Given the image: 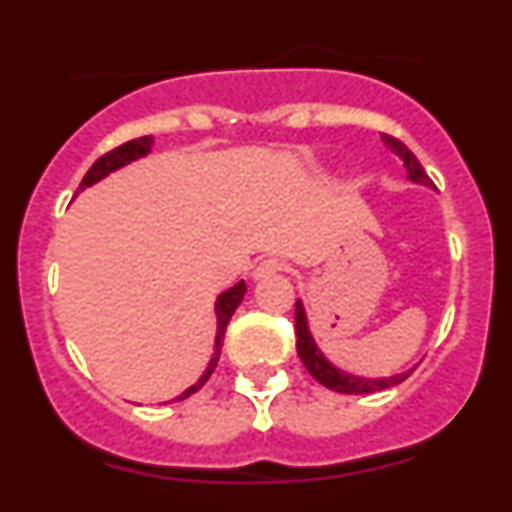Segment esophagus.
<instances>
[{
	"label": "esophagus",
	"instance_id": "obj_1",
	"mask_svg": "<svg viewBox=\"0 0 512 512\" xmlns=\"http://www.w3.org/2000/svg\"><path fill=\"white\" fill-rule=\"evenodd\" d=\"M282 262L280 260H262L260 265H255V270H252V280H265V277H272L277 275V272H282Z\"/></svg>",
	"mask_w": 512,
	"mask_h": 512
}]
</instances>
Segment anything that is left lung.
Masks as SVG:
<instances>
[{
  "mask_svg": "<svg viewBox=\"0 0 512 512\" xmlns=\"http://www.w3.org/2000/svg\"><path fill=\"white\" fill-rule=\"evenodd\" d=\"M381 138H384V143L396 153V156L404 160L406 178H409L411 183L428 185V188H433L431 178L426 175L423 165L418 163V158L404 146V143L399 141V138H394V136H381ZM294 332H297V354H299V359H302V364L307 366L309 374H312L319 384L327 386V389H332V391H339V394H374V391L391 389V386H396V384H401V381L409 379V374L414 371V369H409V371H401V374H394V376L366 379V376H354V374H349V371L334 366L332 361L322 354V349H319L317 342H314L312 332H309L307 312H304L302 299H297V304H294Z\"/></svg>",
  "mask_w": 512,
  "mask_h": 512,
  "instance_id": "obj_1",
  "label": "left lung"
}]
</instances>
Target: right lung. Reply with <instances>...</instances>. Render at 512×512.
<instances>
[{"instance_id":"obj_1","label":"right lung","mask_w":512,"mask_h":512,"mask_svg":"<svg viewBox=\"0 0 512 512\" xmlns=\"http://www.w3.org/2000/svg\"><path fill=\"white\" fill-rule=\"evenodd\" d=\"M153 148V136H141V138H133V141L123 143V146L113 148V151H108L106 156H101L96 160L94 165L89 168V173L84 175V180H81L79 185V193L81 190L91 188V185L98 183V180H103L106 175H111L113 170L123 168V165L133 163V160L148 156ZM247 287L245 282H237V285H232L230 289H225L223 294H220L218 299H215V317H218V332H215V349H213V356H210L208 361V369L203 371V376H200L198 381H195L193 386H188V389L183 391L180 396H175L173 401H183L188 399L190 394H195L198 389H203L205 381L210 379V374L215 371V366H218V359H220V349H223V337H225V329H227V322L232 319V314H235V309L240 307L242 297H245Z\"/></svg>"}]
</instances>
